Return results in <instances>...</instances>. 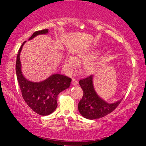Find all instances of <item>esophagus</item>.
I'll return each instance as SVG.
<instances>
[{
	"instance_id": "obj_1",
	"label": "esophagus",
	"mask_w": 146,
	"mask_h": 146,
	"mask_svg": "<svg viewBox=\"0 0 146 146\" xmlns=\"http://www.w3.org/2000/svg\"><path fill=\"white\" fill-rule=\"evenodd\" d=\"M72 84L74 86H76V85L78 84V81L75 79H72Z\"/></svg>"
}]
</instances>
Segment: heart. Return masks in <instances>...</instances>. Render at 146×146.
Wrapping results in <instances>:
<instances>
[{
    "label": "heart",
    "instance_id": "1",
    "mask_svg": "<svg viewBox=\"0 0 146 146\" xmlns=\"http://www.w3.org/2000/svg\"><path fill=\"white\" fill-rule=\"evenodd\" d=\"M95 56L94 52L87 50L82 52L76 54L73 57H68L66 59V66L69 70L72 71L76 68L78 64H85L83 70L86 74H92L96 68V62L91 61Z\"/></svg>",
    "mask_w": 146,
    "mask_h": 146
}]
</instances>
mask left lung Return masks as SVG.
<instances>
[{
	"mask_svg": "<svg viewBox=\"0 0 146 146\" xmlns=\"http://www.w3.org/2000/svg\"><path fill=\"white\" fill-rule=\"evenodd\" d=\"M92 80L93 76L90 75L79 81L84 94L78 108L80 114L89 119H98L106 116L114 110L123 100L121 98L112 104L106 102L96 92Z\"/></svg>",
	"mask_w": 146,
	"mask_h": 146,
	"instance_id": "left-lung-1",
	"label": "left lung"
}]
</instances>
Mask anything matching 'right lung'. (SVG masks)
<instances>
[{"label":"right lung","mask_w":146,"mask_h":146,"mask_svg":"<svg viewBox=\"0 0 146 146\" xmlns=\"http://www.w3.org/2000/svg\"><path fill=\"white\" fill-rule=\"evenodd\" d=\"M48 33V29L36 31L29 40L33 39L37 35ZM25 43V42H24L18 52L16 62V73L22 96L25 102L35 112L41 115H49L56 108L58 95L68 88L72 79L59 74H52L40 82H33L26 79L22 74L20 60V54Z\"/></svg>","instance_id":"right-lung-1"}]
</instances>
